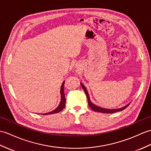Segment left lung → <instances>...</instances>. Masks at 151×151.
<instances>
[{
	"mask_svg": "<svg viewBox=\"0 0 151 151\" xmlns=\"http://www.w3.org/2000/svg\"><path fill=\"white\" fill-rule=\"evenodd\" d=\"M81 86L82 87V88L84 91V92H85L87 98V100H88V104L89 107L92 109L94 111L96 112H100V113H116V112H118V111H123L124 109L126 107H127L129 106V104H127V106H125L123 107L120 108V109H105V108H102V107H100L96 106V105H94V104H93L91 101L90 100V98H89V95L88 93H87V91L86 89V88L84 86L82 83H81Z\"/></svg>",
	"mask_w": 151,
	"mask_h": 151,
	"instance_id": "left-lung-1",
	"label": "left lung"
}]
</instances>
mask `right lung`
Listing matches in <instances>:
<instances>
[{"label": "right lung", "instance_id": "right-lung-1", "mask_svg": "<svg viewBox=\"0 0 151 151\" xmlns=\"http://www.w3.org/2000/svg\"><path fill=\"white\" fill-rule=\"evenodd\" d=\"M64 83L65 81L62 83V86H61V88H60V94H61V100L60 102L59 106L55 109V110L52 111L51 112H50V113H45L42 114L44 115L45 114H55V113H57L58 112L61 111L63 110V109H64L65 106V94H64Z\"/></svg>", "mask_w": 151, "mask_h": 151}]
</instances>
